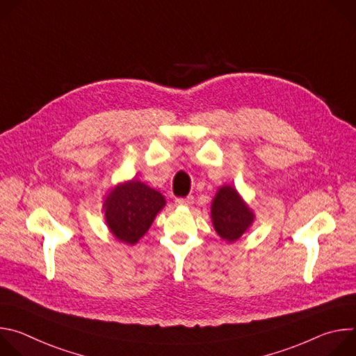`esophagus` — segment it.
<instances>
[{
	"label": "esophagus",
	"instance_id": "esophagus-1",
	"mask_svg": "<svg viewBox=\"0 0 356 356\" xmlns=\"http://www.w3.org/2000/svg\"><path fill=\"white\" fill-rule=\"evenodd\" d=\"M176 206H180V207H190L193 202H194V198L191 195L186 197V198H176Z\"/></svg>",
	"mask_w": 356,
	"mask_h": 356
}]
</instances>
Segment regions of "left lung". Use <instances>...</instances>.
<instances>
[{"instance_id": "obj_1", "label": "left lung", "mask_w": 356, "mask_h": 356, "mask_svg": "<svg viewBox=\"0 0 356 356\" xmlns=\"http://www.w3.org/2000/svg\"><path fill=\"white\" fill-rule=\"evenodd\" d=\"M211 222L217 235L228 242H236L255 221V213L231 184L218 187L211 201Z\"/></svg>"}]
</instances>
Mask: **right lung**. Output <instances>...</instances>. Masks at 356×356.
Wrapping results in <instances>:
<instances>
[{"instance_id":"add662e5","label":"right lung","mask_w":356,"mask_h":356,"mask_svg":"<svg viewBox=\"0 0 356 356\" xmlns=\"http://www.w3.org/2000/svg\"><path fill=\"white\" fill-rule=\"evenodd\" d=\"M165 195L140 180L131 179L114 186L103 201L108 231L127 245H135L165 209Z\"/></svg>"}]
</instances>
